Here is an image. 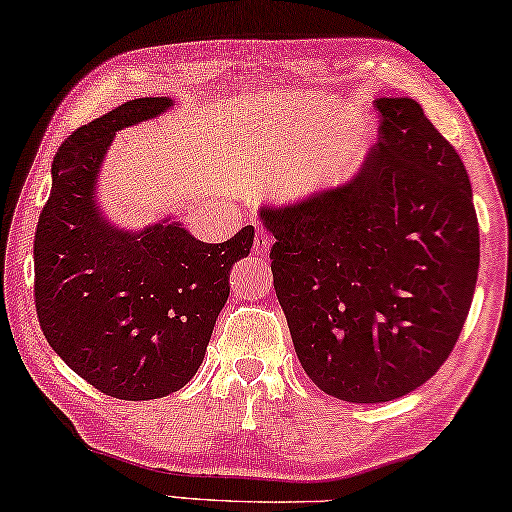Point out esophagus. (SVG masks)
Returning <instances> with one entry per match:
<instances>
[{
	"label": "esophagus",
	"instance_id": "1",
	"mask_svg": "<svg viewBox=\"0 0 512 512\" xmlns=\"http://www.w3.org/2000/svg\"><path fill=\"white\" fill-rule=\"evenodd\" d=\"M270 247H272L270 236H267L263 229H258L256 231V238H254V249L258 251V254H267V251H270Z\"/></svg>",
	"mask_w": 512,
	"mask_h": 512
}]
</instances>
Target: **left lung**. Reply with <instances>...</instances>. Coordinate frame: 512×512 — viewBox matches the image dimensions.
Masks as SVG:
<instances>
[{
    "label": "left lung",
    "mask_w": 512,
    "mask_h": 512,
    "mask_svg": "<svg viewBox=\"0 0 512 512\" xmlns=\"http://www.w3.org/2000/svg\"><path fill=\"white\" fill-rule=\"evenodd\" d=\"M354 177L258 208L304 372L349 404L408 395L440 370L472 306L479 222L463 161L410 97H379Z\"/></svg>",
    "instance_id": "8db88e82"
}]
</instances>
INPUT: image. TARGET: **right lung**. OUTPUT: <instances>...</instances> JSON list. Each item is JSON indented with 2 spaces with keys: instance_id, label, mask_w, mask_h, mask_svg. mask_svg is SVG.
<instances>
[{
  "instance_id": "1",
  "label": "right lung",
  "mask_w": 512,
  "mask_h": 512,
  "mask_svg": "<svg viewBox=\"0 0 512 512\" xmlns=\"http://www.w3.org/2000/svg\"><path fill=\"white\" fill-rule=\"evenodd\" d=\"M172 106L170 97L131 99L74 131L54 156L33 240L36 311L49 347L115 399L172 395L197 374L229 299L231 267L254 245L251 224L208 245L172 215L140 231L104 215L97 181L115 133Z\"/></svg>"
}]
</instances>
